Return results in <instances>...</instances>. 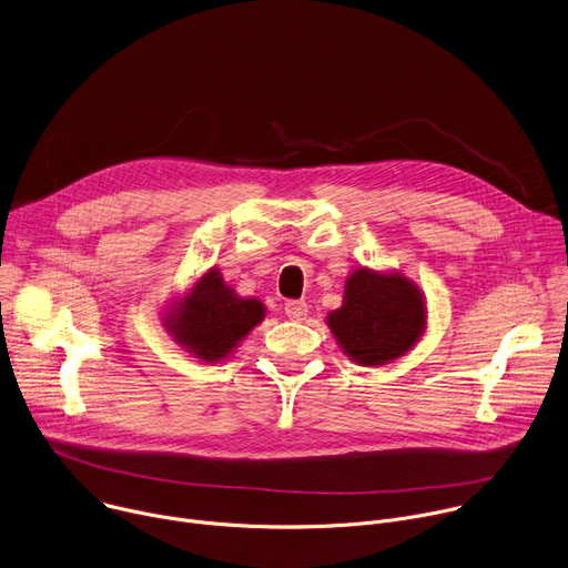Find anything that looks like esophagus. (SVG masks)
<instances>
[{
	"label": "esophagus",
	"instance_id": "1",
	"mask_svg": "<svg viewBox=\"0 0 568 568\" xmlns=\"http://www.w3.org/2000/svg\"><path fill=\"white\" fill-rule=\"evenodd\" d=\"M285 314H287L292 321H303L305 314H307V303L292 298V301L285 303Z\"/></svg>",
	"mask_w": 568,
	"mask_h": 568
}]
</instances>
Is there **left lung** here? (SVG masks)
Returning a JSON list of instances; mask_svg holds the SVG:
<instances>
[{
  "label": "left lung",
  "instance_id": "left-lung-1",
  "mask_svg": "<svg viewBox=\"0 0 568 568\" xmlns=\"http://www.w3.org/2000/svg\"><path fill=\"white\" fill-rule=\"evenodd\" d=\"M326 321L339 348L355 364L384 366L420 342L427 328V303L420 287L399 272L359 267L346 278L342 307Z\"/></svg>",
  "mask_w": 568,
  "mask_h": 568
}]
</instances>
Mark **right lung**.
<instances>
[{"label":"right lung","instance_id":"right-lung-1","mask_svg":"<svg viewBox=\"0 0 568 568\" xmlns=\"http://www.w3.org/2000/svg\"><path fill=\"white\" fill-rule=\"evenodd\" d=\"M263 318V301L237 296L211 267L166 307L164 326L186 353L213 364L226 359Z\"/></svg>","mask_w":568,"mask_h":568}]
</instances>
